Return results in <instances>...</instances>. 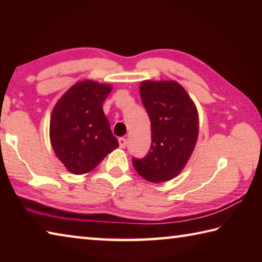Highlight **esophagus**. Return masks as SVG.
I'll return each instance as SVG.
<instances>
[{
    "mask_svg": "<svg viewBox=\"0 0 262 262\" xmlns=\"http://www.w3.org/2000/svg\"><path fill=\"white\" fill-rule=\"evenodd\" d=\"M118 141H119V145H120V148H125L127 145V140L123 139V137H120Z\"/></svg>",
    "mask_w": 262,
    "mask_h": 262,
    "instance_id": "34e87169",
    "label": "esophagus"
}]
</instances>
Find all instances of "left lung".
<instances>
[{"label":"left lung","instance_id":"8db88e82","mask_svg":"<svg viewBox=\"0 0 262 262\" xmlns=\"http://www.w3.org/2000/svg\"><path fill=\"white\" fill-rule=\"evenodd\" d=\"M140 95L151 122V145L147 156L133 158V165L145 180L164 183L180 173L193 152L199 135L198 110L174 81H143Z\"/></svg>","mask_w":262,"mask_h":262}]
</instances>
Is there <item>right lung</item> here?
I'll return each mask as SVG.
<instances>
[{"label":"right lung","instance_id":"right-lung-1","mask_svg":"<svg viewBox=\"0 0 262 262\" xmlns=\"http://www.w3.org/2000/svg\"><path fill=\"white\" fill-rule=\"evenodd\" d=\"M107 84L83 81L73 85L53 108L50 136L56 157L69 172L84 174L119 147L105 117Z\"/></svg>","mask_w":262,"mask_h":262}]
</instances>
